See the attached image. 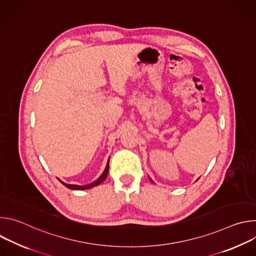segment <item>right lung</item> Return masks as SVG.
Here are the masks:
<instances>
[{
  "label": "right lung",
  "mask_w": 256,
  "mask_h": 256,
  "mask_svg": "<svg viewBox=\"0 0 256 256\" xmlns=\"http://www.w3.org/2000/svg\"><path fill=\"white\" fill-rule=\"evenodd\" d=\"M108 170H109V159H108V161H107V164H106V167H105L103 173L99 176V178H98L97 180L93 181L92 184H86V186H75V184H64V182H62V180H60V179H58V180L62 182V184L66 188H70V190H89V188H94V186L100 184L101 182H103V181L106 179L107 174H108Z\"/></svg>",
  "instance_id": "right-lung-1"
}]
</instances>
